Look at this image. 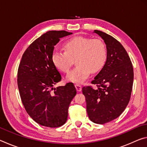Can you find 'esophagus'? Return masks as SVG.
Instances as JSON below:
<instances>
[{"label":"esophagus","mask_w":147,"mask_h":147,"mask_svg":"<svg viewBox=\"0 0 147 147\" xmlns=\"http://www.w3.org/2000/svg\"><path fill=\"white\" fill-rule=\"evenodd\" d=\"M75 88L76 89L77 91H82V86L80 85H79V84H76L75 85Z\"/></svg>","instance_id":"esophagus-1"}]
</instances>
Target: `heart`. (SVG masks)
<instances>
[{
  "mask_svg": "<svg viewBox=\"0 0 147 147\" xmlns=\"http://www.w3.org/2000/svg\"><path fill=\"white\" fill-rule=\"evenodd\" d=\"M64 47L65 51L54 50L52 60L57 69L67 73L75 59L77 65L67 76V80L74 83L83 82L91 72L100 71L106 61V47L99 39L74 37L67 41Z\"/></svg>",
  "mask_w": 147,
  "mask_h": 147,
  "instance_id": "obj_1",
  "label": "heart"
}]
</instances>
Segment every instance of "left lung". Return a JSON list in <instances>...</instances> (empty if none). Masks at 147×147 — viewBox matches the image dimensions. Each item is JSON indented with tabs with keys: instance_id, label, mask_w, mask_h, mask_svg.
<instances>
[{
	"instance_id": "left-lung-1",
	"label": "left lung",
	"mask_w": 147,
	"mask_h": 147,
	"mask_svg": "<svg viewBox=\"0 0 147 147\" xmlns=\"http://www.w3.org/2000/svg\"><path fill=\"white\" fill-rule=\"evenodd\" d=\"M103 39L107 50L106 63L94 78L91 86L83 87L86 109L90 120L102 124L117 118L130 101L134 80V71L127 52L112 36L95 30Z\"/></svg>"
}]
</instances>
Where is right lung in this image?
Wrapping results in <instances>:
<instances>
[{
    "label": "right lung",
    "mask_w": 147,
    "mask_h": 147,
    "mask_svg": "<svg viewBox=\"0 0 147 147\" xmlns=\"http://www.w3.org/2000/svg\"><path fill=\"white\" fill-rule=\"evenodd\" d=\"M73 33L47 32L24 52L19 63L17 85L26 112L42 126L56 128L65 123L68 108L76 95L73 83L54 88L61 76L52 60L54 46L59 39Z\"/></svg>",
    "instance_id": "right-lung-1"
}]
</instances>
